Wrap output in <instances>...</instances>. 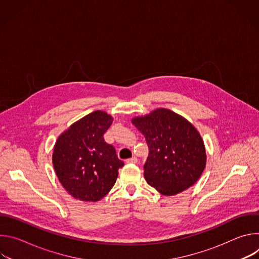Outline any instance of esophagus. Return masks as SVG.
I'll list each match as a JSON object with an SVG mask.
<instances>
[{"instance_id":"esophagus-1","label":"esophagus","mask_w":259,"mask_h":259,"mask_svg":"<svg viewBox=\"0 0 259 259\" xmlns=\"http://www.w3.org/2000/svg\"><path fill=\"white\" fill-rule=\"evenodd\" d=\"M127 163H129V164H136L137 163V158L136 157H132V158L127 160Z\"/></svg>"}]
</instances>
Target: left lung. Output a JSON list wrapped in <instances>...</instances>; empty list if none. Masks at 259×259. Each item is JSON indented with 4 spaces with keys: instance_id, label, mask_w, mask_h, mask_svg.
I'll use <instances>...</instances> for the list:
<instances>
[{
    "instance_id": "obj_1",
    "label": "left lung",
    "mask_w": 259,
    "mask_h": 259,
    "mask_svg": "<svg viewBox=\"0 0 259 259\" xmlns=\"http://www.w3.org/2000/svg\"><path fill=\"white\" fill-rule=\"evenodd\" d=\"M131 122L149 146L143 172L146 182L164 196L179 194L194 186L207 160L203 138L196 127L163 107Z\"/></svg>"
}]
</instances>
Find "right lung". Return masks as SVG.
<instances>
[{"label":"right lung","mask_w":259,"mask_h":259,"mask_svg":"<svg viewBox=\"0 0 259 259\" xmlns=\"http://www.w3.org/2000/svg\"><path fill=\"white\" fill-rule=\"evenodd\" d=\"M113 121L103 110H95L57 137L53 167L61 186L77 200L96 202L105 197L124 166L115 147L103 138Z\"/></svg>","instance_id":"1"}]
</instances>
